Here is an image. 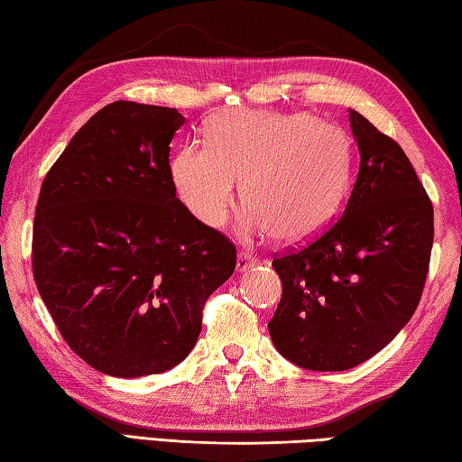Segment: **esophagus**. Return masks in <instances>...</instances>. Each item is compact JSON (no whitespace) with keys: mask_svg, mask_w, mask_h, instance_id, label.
I'll use <instances>...</instances> for the list:
<instances>
[{"mask_svg":"<svg viewBox=\"0 0 462 462\" xmlns=\"http://www.w3.org/2000/svg\"><path fill=\"white\" fill-rule=\"evenodd\" d=\"M260 262L254 254L249 252H241L237 257V272H247L249 268H254V265Z\"/></svg>","mask_w":462,"mask_h":462,"instance_id":"34e87169","label":"esophagus"}]
</instances>
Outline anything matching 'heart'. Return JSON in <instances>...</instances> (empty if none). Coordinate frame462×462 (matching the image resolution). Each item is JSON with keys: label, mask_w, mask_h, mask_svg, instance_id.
Masks as SVG:
<instances>
[{"label": "heart", "mask_w": 462, "mask_h": 462, "mask_svg": "<svg viewBox=\"0 0 462 462\" xmlns=\"http://www.w3.org/2000/svg\"><path fill=\"white\" fill-rule=\"evenodd\" d=\"M353 162L351 137L310 113L229 109L208 119L207 142L176 150L170 172L184 207L207 226L223 225L244 178L245 226L294 244L338 215Z\"/></svg>", "instance_id": "1"}]
</instances>
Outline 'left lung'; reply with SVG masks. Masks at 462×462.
Listing matches in <instances>:
<instances>
[{"mask_svg": "<svg viewBox=\"0 0 462 462\" xmlns=\"http://www.w3.org/2000/svg\"><path fill=\"white\" fill-rule=\"evenodd\" d=\"M359 174L345 213L319 239L272 262L282 298L276 349L310 371H345L379 353L422 296L434 210L398 142L349 109Z\"/></svg>", "mask_w": 462, "mask_h": 462, "instance_id": "left-lung-1", "label": "left lung"}]
</instances>
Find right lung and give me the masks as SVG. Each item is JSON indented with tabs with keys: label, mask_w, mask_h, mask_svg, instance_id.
<instances>
[{
	"label": "right lung",
	"mask_w": 462,
	"mask_h": 462,
	"mask_svg": "<svg viewBox=\"0 0 462 462\" xmlns=\"http://www.w3.org/2000/svg\"><path fill=\"white\" fill-rule=\"evenodd\" d=\"M176 109L116 101L69 142L40 189L32 272L67 345L93 369L142 377L178 365L237 249L176 199Z\"/></svg>",
	"instance_id": "obj_1"
}]
</instances>
